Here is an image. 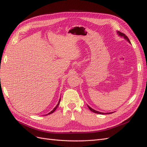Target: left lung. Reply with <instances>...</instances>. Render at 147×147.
Returning a JSON list of instances; mask_svg holds the SVG:
<instances>
[{
    "instance_id": "left-lung-1",
    "label": "left lung",
    "mask_w": 147,
    "mask_h": 147,
    "mask_svg": "<svg viewBox=\"0 0 147 147\" xmlns=\"http://www.w3.org/2000/svg\"><path fill=\"white\" fill-rule=\"evenodd\" d=\"M117 34L119 35V36H121V37H123L124 38H125L126 40L129 42V43H131V42H130V40H129V38H128V37L126 36V35L124 34H123V33H122V32H119V31H118L117 32ZM88 108H89V109H90L91 111H92V112H94V113H98V114H100V115H107V114H110V113H102V112H98V111H96V110H94V109H92L91 107H90V106L89 105H88Z\"/></svg>"
}]
</instances>
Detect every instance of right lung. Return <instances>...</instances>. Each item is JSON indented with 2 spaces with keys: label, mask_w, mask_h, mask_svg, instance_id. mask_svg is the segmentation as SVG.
Returning a JSON list of instances; mask_svg holds the SVG:
<instances>
[{
  "label": "right lung",
  "mask_w": 147,
  "mask_h": 147,
  "mask_svg": "<svg viewBox=\"0 0 147 147\" xmlns=\"http://www.w3.org/2000/svg\"><path fill=\"white\" fill-rule=\"evenodd\" d=\"M60 100H61V99H59V102H58V103H57V104L56 105V106L55 107L54 109H53V110L52 111H51V112H50V113H48V114H47V115H50V114L53 113V112H55V111L56 110V109L57 108V107H58V106H59V103H60Z\"/></svg>",
  "instance_id": "right-lung-1"
}]
</instances>
